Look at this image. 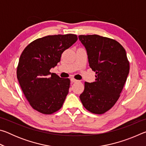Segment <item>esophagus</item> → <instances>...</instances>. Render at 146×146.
<instances>
[{
    "label": "esophagus",
    "instance_id": "1",
    "mask_svg": "<svg viewBox=\"0 0 146 146\" xmlns=\"http://www.w3.org/2000/svg\"><path fill=\"white\" fill-rule=\"evenodd\" d=\"M77 80H76V79H75V78H71V82H77Z\"/></svg>",
    "mask_w": 146,
    "mask_h": 146
}]
</instances>
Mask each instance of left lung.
<instances>
[{
  "instance_id": "left-lung-1",
  "label": "left lung",
  "mask_w": 146,
  "mask_h": 146,
  "mask_svg": "<svg viewBox=\"0 0 146 146\" xmlns=\"http://www.w3.org/2000/svg\"><path fill=\"white\" fill-rule=\"evenodd\" d=\"M85 46L95 81L84 83L80 99L86 110L94 114L110 110L120 96L129 71L125 49L114 39L98 35H79Z\"/></svg>"
}]
</instances>
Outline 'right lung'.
Instances as JSON below:
<instances>
[{
  "label": "right lung",
  "mask_w": 146,
  "mask_h": 146,
  "mask_svg": "<svg viewBox=\"0 0 146 146\" xmlns=\"http://www.w3.org/2000/svg\"><path fill=\"white\" fill-rule=\"evenodd\" d=\"M77 39L74 34L46 36L31 42L22 52L17 79L29 104L39 113L53 114L62 107L70 80L49 70L57 65L62 53Z\"/></svg>",
  "instance_id": "obj_1"
}]
</instances>
